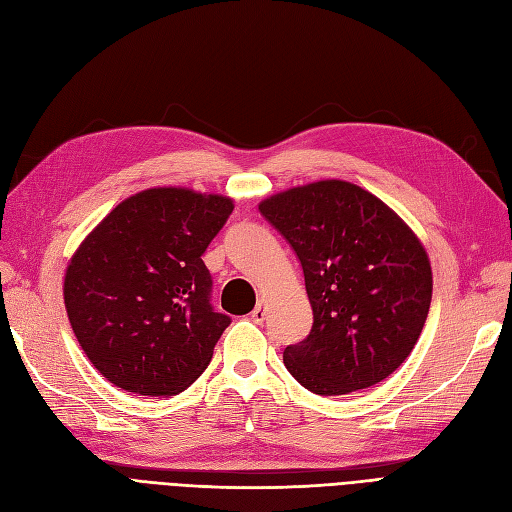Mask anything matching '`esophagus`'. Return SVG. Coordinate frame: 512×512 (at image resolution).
I'll return each mask as SVG.
<instances>
[{
    "label": "esophagus",
    "mask_w": 512,
    "mask_h": 512,
    "mask_svg": "<svg viewBox=\"0 0 512 512\" xmlns=\"http://www.w3.org/2000/svg\"><path fill=\"white\" fill-rule=\"evenodd\" d=\"M265 318H267V307H265V303L258 301L256 307H254V312H252V320L256 324H260V322H265Z\"/></svg>",
    "instance_id": "obj_1"
}]
</instances>
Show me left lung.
I'll use <instances>...</instances> for the list:
<instances>
[{
    "instance_id": "1",
    "label": "left lung",
    "mask_w": 512,
    "mask_h": 512,
    "mask_svg": "<svg viewBox=\"0 0 512 512\" xmlns=\"http://www.w3.org/2000/svg\"><path fill=\"white\" fill-rule=\"evenodd\" d=\"M299 256L312 331L284 350L316 395L369 389L408 359L431 305V265L412 228L378 196L324 179L258 205Z\"/></svg>"
}]
</instances>
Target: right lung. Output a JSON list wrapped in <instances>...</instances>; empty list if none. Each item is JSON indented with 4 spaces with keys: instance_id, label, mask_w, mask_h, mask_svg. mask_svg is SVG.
<instances>
[{
    "instance_id": "add662e5",
    "label": "right lung",
    "mask_w": 512,
    "mask_h": 512,
    "mask_svg": "<svg viewBox=\"0 0 512 512\" xmlns=\"http://www.w3.org/2000/svg\"><path fill=\"white\" fill-rule=\"evenodd\" d=\"M235 209L232 198L149 188L119 203L68 262L72 331L119 389L168 397L207 369L230 324L213 312L203 254Z\"/></svg>"
}]
</instances>
